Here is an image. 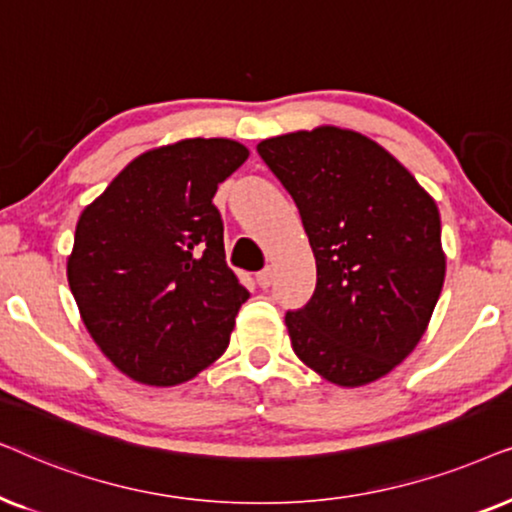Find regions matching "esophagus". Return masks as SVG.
I'll list each match as a JSON object with an SVG mask.
<instances>
[{
  "label": "esophagus",
  "mask_w": 512,
  "mask_h": 512,
  "mask_svg": "<svg viewBox=\"0 0 512 512\" xmlns=\"http://www.w3.org/2000/svg\"><path fill=\"white\" fill-rule=\"evenodd\" d=\"M271 281H274V271H271V267L262 269L260 274H257V285H260V288H269Z\"/></svg>",
  "instance_id": "34e87169"
}]
</instances>
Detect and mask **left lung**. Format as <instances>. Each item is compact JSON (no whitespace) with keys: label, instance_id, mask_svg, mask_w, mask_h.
Returning a JSON list of instances; mask_svg holds the SVG:
<instances>
[{"label":"left lung","instance_id":"obj_1","mask_svg":"<svg viewBox=\"0 0 512 512\" xmlns=\"http://www.w3.org/2000/svg\"><path fill=\"white\" fill-rule=\"evenodd\" d=\"M257 152L299 208L316 292L285 325L306 367L342 388L393 372L426 335L447 271L433 196L367 135L316 126Z\"/></svg>","mask_w":512,"mask_h":512}]
</instances>
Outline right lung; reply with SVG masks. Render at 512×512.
Instances as JSON below:
<instances>
[{
	"label": "right lung",
	"instance_id": "right-lung-1",
	"mask_svg": "<svg viewBox=\"0 0 512 512\" xmlns=\"http://www.w3.org/2000/svg\"><path fill=\"white\" fill-rule=\"evenodd\" d=\"M248 156L229 138L147 149L81 210L67 283L88 335L133 381L185 384L227 351L250 292L224 262L213 196Z\"/></svg>",
	"mask_w": 512,
	"mask_h": 512
}]
</instances>
